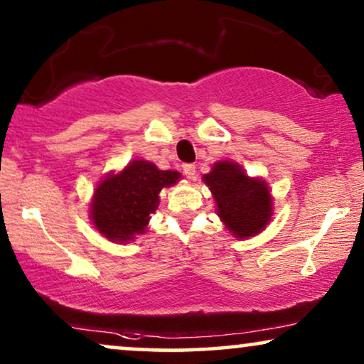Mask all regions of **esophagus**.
I'll use <instances>...</instances> for the list:
<instances>
[{"label": "esophagus", "mask_w": 364, "mask_h": 364, "mask_svg": "<svg viewBox=\"0 0 364 364\" xmlns=\"http://www.w3.org/2000/svg\"><path fill=\"white\" fill-rule=\"evenodd\" d=\"M182 172H183V176H186L187 178H193V177H196V172H197L196 164H183Z\"/></svg>", "instance_id": "esophagus-1"}]
</instances>
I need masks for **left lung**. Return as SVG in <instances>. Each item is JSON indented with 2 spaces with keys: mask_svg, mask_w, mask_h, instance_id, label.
Masks as SVG:
<instances>
[{
  "mask_svg": "<svg viewBox=\"0 0 364 364\" xmlns=\"http://www.w3.org/2000/svg\"><path fill=\"white\" fill-rule=\"evenodd\" d=\"M203 181L217 202L218 217L238 238L262 232L272 217V196L267 183L250 178L240 166L218 162Z\"/></svg>",
  "mask_w": 364,
  "mask_h": 364,
  "instance_id": "obj_1",
  "label": "left lung"
}]
</instances>
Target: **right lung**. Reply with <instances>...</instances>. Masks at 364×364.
Here are the masks:
<instances>
[{
    "label": "right lung",
    "mask_w": 364,
    "mask_h": 364,
    "mask_svg": "<svg viewBox=\"0 0 364 364\" xmlns=\"http://www.w3.org/2000/svg\"><path fill=\"white\" fill-rule=\"evenodd\" d=\"M181 178V173L159 171L147 161H134L117 176H109L94 192L91 218L112 242H127L146 230L159 207V192Z\"/></svg>",
    "instance_id": "1"
}]
</instances>
